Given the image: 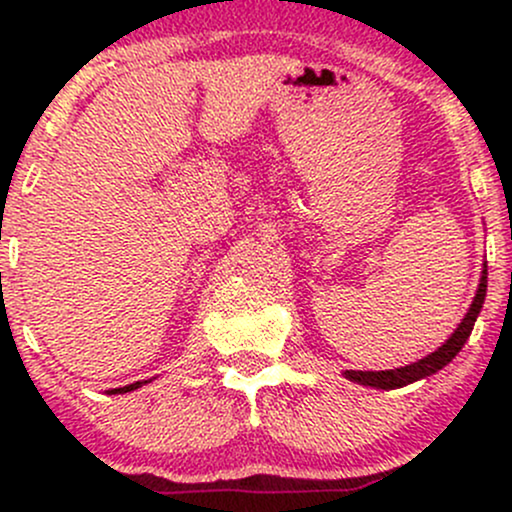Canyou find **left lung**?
<instances>
[{"mask_svg":"<svg viewBox=\"0 0 512 512\" xmlns=\"http://www.w3.org/2000/svg\"><path fill=\"white\" fill-rule=\"evenodd\" d=\"M484 298H486V269H484V276H481L477 296H474V301H472V308H469V313L464 315V320L460 322V327H457L455 334H452L448 342L440 346L438 351H433L431 356L421 358V361L411 363V366H404V368H395V370H346L344 375L349 380H356V383L370 385V387H380V390H395V387H404V385L414 383V380L426 378V375H433L436 370L448 366L452 358L460 354L464 342H467L469 334H472V330H474V322H477V315H479L481 305H484Z\"/></svg>","mask_w":512,"mask_h":512,"instance_id":"1","label":"left lung"}]
</instances>
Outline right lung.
I'll use <instances>...</instances> for the list:
<instances>
[{"label":"right lung","instance_id":"obj_1","mask_svg":"<svg viewBox=\"0 0 512 512\" xmlns=\"http://www.w3.org/2000/svg\"><path fill=\"white\" fill-rule=\"evenodd\" d=\"M146 383V380H144ZM137 387H142V383H132V385H125V387H117V390H110L113 392V395H117V392H132V390H137Z\"/></svg>","mask_w":512,"mask_h":512}]
</instances>
